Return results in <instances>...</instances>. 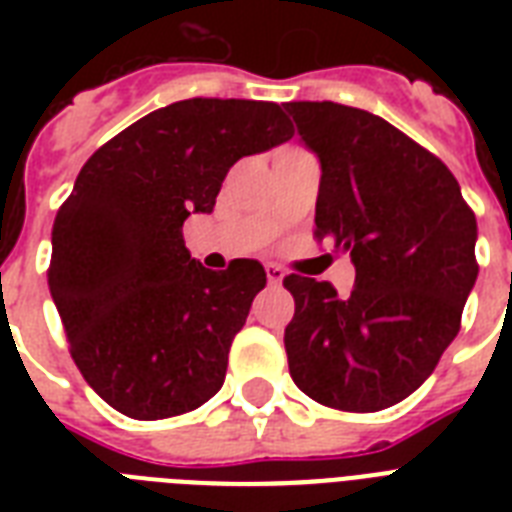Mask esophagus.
Instances as JSON below:
<instances>
[{"instance_id": "1", "label": "esophagus", "mask_w": 512, "mask_h": 512, "mask_svg": "<svg viewBox=\"0 0 512 512\" xmlns=\"http://www.w3.org/2000/svg\"><path fill=\"white\" fill-rule=\"evenodd\" d=\"M265 276H268V284H281L284 281V268H279V265H265Z\"/></svg>"}]
</instances>
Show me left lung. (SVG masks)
Listing matches in <instances>:
<instances>
[{
	"label": "left lung",
	"mask_w": 512,
	"mask_h": 512,
	"mask_svg": "<svg viewBox=\"0 0 512 512\" xmlns=\"http://www.w3.org/2000/svg\"><path fill=\"white\" fill-rule=\"evenodd\" d=\"M319 156L316 239L350 252L348 297L329 281L287 276L295 319L289 374L342 412H380L436 369L476 284V215L441 159L380 116L340 103H287Z\"/></svg>",
	"instance_id": "8db88e82"
}]
</instances>
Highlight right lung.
I'll return each instance as SVG.
<instances>
[{
  "mask_svg": "<svg viewBox=\"0 0 512 512\" xmlns=\"http://www.w3.org/2000/svg\"><path fill=\"white\" fill-rule=\"evenodd\" d=\"M295 135L276 103L191 98L151 111L87 159L52 225L47 271L71 358L132 420H164L223 388L228 350L265 287L257 260L209 271L185 249L241 156Z\"/></svg>",
  "mask_w": 512,
  "mask_h": 512,
  "instance_id": "obj_1",
  "label": "right lung"
}]
</instances>
